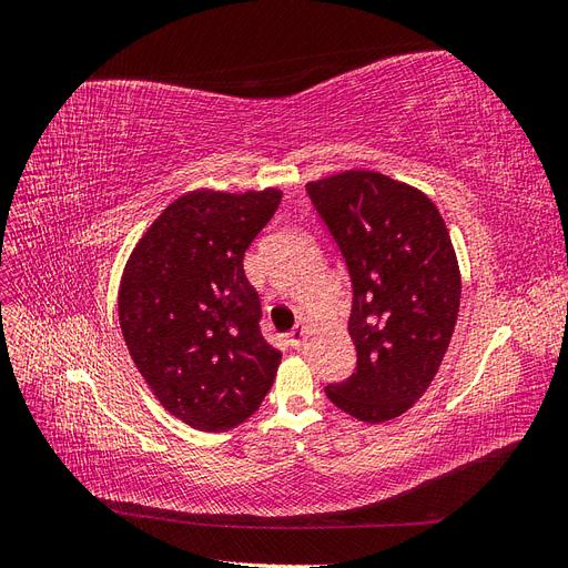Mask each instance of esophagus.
<instances>
[{
  "label": "esophagus",
  "mask_w": 568,
  "mask_h": 568,
  "mask_svg": "<svg viewBox=\"0 0 568 568\" xmlns=\"http://www.w3.org/2000/svg\"><path fill=\"white\" fill-rule=\"evenodd\" d=\"M305 336H307V322H301V324L296 326V329H291V332H288V336H286V338H288L291 346L298 348V346H303Z\"/></svg>",
  "instance_id": "1"
}]
</instances>
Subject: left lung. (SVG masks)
Here are the masks:
<instances>
[{"instance_id": "obj_1", "label": "left lung", "mask_w": 568, "mask_h": 568, "mask_svg": "<svg viewBox=\"0 0 568 568\" xmlns=\"http://www.w3.org/2000/svg\"><path fill=\"white\" fill-rule=\"evenodd\" d=\"M305 189L353 284L357 367L326 398L359 422L400 417L432 386L455 332L462 280L448 227L424 192L374 170Z\"/></svg>"}]
</instances>
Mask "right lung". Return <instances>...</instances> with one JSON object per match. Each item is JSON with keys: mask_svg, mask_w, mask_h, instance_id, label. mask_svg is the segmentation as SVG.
Masks as SVG:
<instances>
[{"mask_svg": "<svg viewBox=\"0 0 568 568\" xmlns=\"http://www.w3.org/2000/svg\"><path fill=\"white\" fill-rule=\"evenodd\" d=\"M280 189H199L173 201L134 246L118 291L125 346L170 415L227 432L261 407L282 353L261 334V298L244 253Z\"/></svg>", "mask_w": 568, "mask_h": 568, "instance_id": "right-lung-1", "label": "right lung"}]
</instances>
